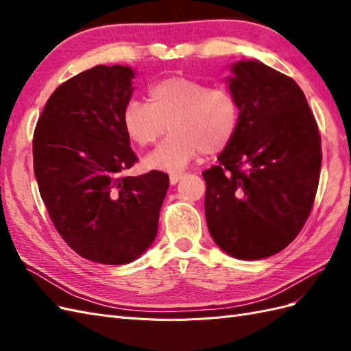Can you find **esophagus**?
<instances>
[{
	"label": "esophagus",
	"instance_id": "34e87169",
	"mask_svg": "<svg viewBox=\"0 0 351 351\" xmlns=\"http://www.w3.org/2000/svg\"><path fill=\"white\" fill-rule=\"evenodd\" d=\"M182 178H183V174H182V173L171 174V176H169V183H171V186H174V184H177Z\"/></svg>",
	"mask_w": 351,
	"mask_h": 351
}]
</instances>
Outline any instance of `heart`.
Listing matches in <instances>:
<instances>
[{
    "instance_id": "1",
    "label": "heart",
    "mask_w": 351,
    "mask_h": 351,
    "mask_svg": "<svg viewBox=\"0 0 351 351\" xmlns=\"http://www.w3.org/2000/svg\"><path fill=\"white\" fill-rule=\"evenodd\" d=\"M149 104L133 99L125 105L123 124L130 139L142 147L154 145L167 132L171 136L145 158V167L177 173L200 152L226 149L239 125V105L222 88L187 79L168 77L147 90Z\"/></svg>"
}]
</instances>
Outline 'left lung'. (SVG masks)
I'll return each mask as SVG.
<instances>
[{
	"mask_svg": "<svg viewBox=\"0 0 351 351\" xmlns=\"http://www.w3.org/2000/svg\"><path fill=\"white\" fill-rule=\"evenodd\" d=\"M226 79L239 125L202 173L205 215L217 246L241 261L281 252L311 214L321 173V136L303 90L259 60L230 66Z\"/></svg>",
	"mask_w": 351,
	"mask_h": 351,
	"instance_id": "1",
	"label": "left lung"
}]
</instances>
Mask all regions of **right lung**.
I'll return each instance as SVG.
<instances>
[{
	"label": "right lung",
	"instance_id": "obj_1",
	"mask_svg": "<svg viewBox=\"0 0 351 351\" xmlns=\"http://www.w3.org/2000/svg\"><path fill=\"white\" fill-rule=\"evenodd\" d=\"M136 70L97 66L51 95L34 134L39 193L60 236L84 259L125 265L152 246L169 180L124 176L137 162L123 112Z\"/></svg>",
	"mask_w": 351,
	"mask_h": 351
}]
</instances>
